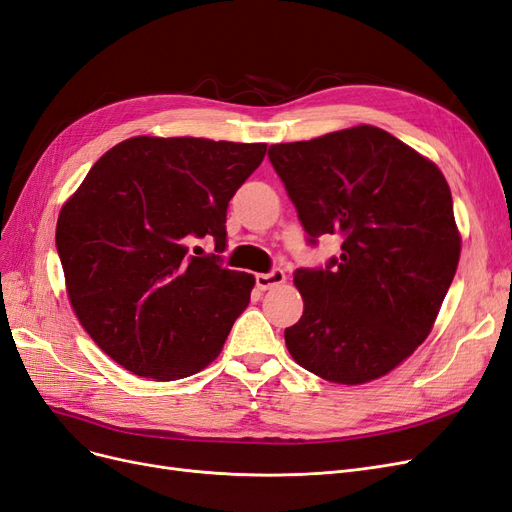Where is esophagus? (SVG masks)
Segmentation results:
<instances>
[{"label":"esophagus","mask_w":512,"mask_h":512,"mask_svg":"<svg viewBox=\"0 0 512 512\" xmlns=\"http://www.w3.org/2000/svg\"><path fill=\"white\" fill-rule=\"evenodd\" d=\"M255 283H257V289L261 291H268L280 283H285V270L283 268H274L266 274H257L255 276Z\"/></svg>","instance_id":"obj_1"}]
</instances>
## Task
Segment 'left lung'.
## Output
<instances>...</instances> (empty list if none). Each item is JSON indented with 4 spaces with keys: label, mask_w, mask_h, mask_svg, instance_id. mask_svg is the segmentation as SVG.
I'll return each mask as SVG.
<instances>
[{
    "label": "left lung",
    "mask_w": 512,
    "mask_h": 512,
    "mask_svg": "<svg viewBox=\"0 0 512 512\" xmlns=\"http://www.w3.org/2000/svg\"><path fill=\"white\" fill-rule=\"evenodd\" d=\"M268 157L308 244L342 240L325 268L293 272L304 315L285 329L291 357L329 383L385 376L430 334L453 283L461 240L447 180L372 125L272 144Z\"/></svg>",
    "instance_id": "left-lung-1"
}]
</instances>
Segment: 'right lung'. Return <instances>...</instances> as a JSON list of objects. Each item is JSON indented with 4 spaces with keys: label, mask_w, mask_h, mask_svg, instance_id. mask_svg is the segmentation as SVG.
Here are the masks:
<instances>
[{
    "label": "right lung",
    "mask_w": 512,
    "mask_h": 512,
    "mask_svg": "<svg viewBox=\"0 0 512 512\" xmlns=\"http://www.w3.org/2000/svg\"><path fill=\"white\" fill-rule=\"evenodd\" d=\"M263 155L261 142L129 138L61 208L57 253L72 308L125 370L178 381L221 353L255 285L223 268L227 206ZM202 237L214 254L199 255L192 242Z\"/></svg>",
    "instance_id": "1"
}]
</instances>
